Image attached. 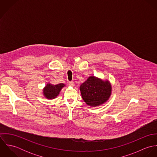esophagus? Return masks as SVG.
<instances>
[{"mask_svg": "<svg viewBox=\"0 0 157 157\" xmlns=\"http://www.w3.org/2000/svg\"><path fill=\"white\" fill-rule=\"evenodd\" d=\"M69 85L71 86H72V87H74V85H75V84H74V83L73 82H69Z\"/></svg>", "mask_w": 157, "mask_h": 157, "instance_id": "esophagus-1", "label": "esophagus"}]
</instances>
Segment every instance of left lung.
Listing matches in <instances>:
<instances>
[{
    "instance_id": "left-lung-1",
    "label": "left lung",
    "mask_w": 157,
    "mask_h": 157,
    "mask_svg": "<svg viewBox=\"0 0 157 157\" xmlns=\"http://www.w3.org/2000/svg\"><path fill=\"white\" fill-rule=\"evenodd\" d=\"M82 97L87 105L97 107L105 103L112 94V86L108 80H103L90 76L80 86Z\"/></svg>"
}]
</instances>
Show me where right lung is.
Here are the masks:
<instances>
[{"mask_svg": "<svg viewBox=\"0 0 157 157\" xmlns=\"http://www.w3.org/2000/svg\"><path fill=\"white\" fill-rule=\"evenodd\" d=\"M66 85L63 83L52 85L50 83H48L43 89V95L48 100L54 99L59 95L61 90Z\"/></svg>", "mask_w": 157, "mask_h": 157, "instance_id": "add662e5", "label": "right lung"}]
</instances>
